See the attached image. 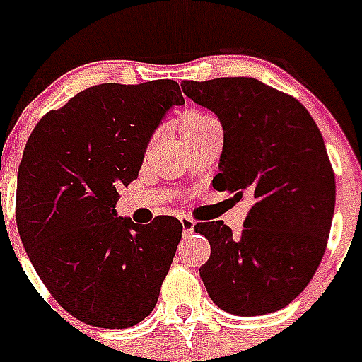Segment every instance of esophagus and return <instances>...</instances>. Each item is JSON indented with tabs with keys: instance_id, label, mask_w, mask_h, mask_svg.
<instances>
[{
	"instance_id": "34e87169",
	"label": "esophagus",
	"mask_w": 362,
	"mask_h": 362,
	"mask_svg": "<svg viewBox=\"0 0 362 362\" xmlns=\"http://www.w3.org/2000/svg\"><path fill=\"white\" fill-rule=\"evenodd\" d=\"M180 223H182V229H184V233H193V229H195V220H192L189 216H184V218H180Z\"/></svg>"
}]
</instances>
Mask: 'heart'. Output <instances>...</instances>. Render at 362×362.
Masks as SVG:
<instances>
[{
	"label": "heart",
	"mask_w": 362,
	"mask_h": 362,
	"mask_svg": "<svg viewBox=\"0 0 362 362\" xmlns=\"http://www.w3.org/2000/svg\"><path fill=\"white\" fill-rule=\"evenodd\" d=\"M216 122L218 120H216L214 116L206 115V112H195V110H192V112H186L180 122L182 135L186 136V135H189V133H193V131L203 129V127H206V125H210V124H216ZM152 144H153V141L150 142V146H152Z\"/></svg>",
	"instance_id": "1"
}]
</instances>
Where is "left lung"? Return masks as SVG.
<instances>
[{
	"instance_id": "obj_1",
	"label": "left lung",
	"mask_w": 362,
	"mask_h": 362,
	"mask_svg": "<svg viewBox=\"0 0 362 362\" xmlns=\"http://www.w3.org/2000/svg\"><path fill=\"white\" fill-rule=\"evenodd\" d=\"M182 90L223 127L214 189L252 199L238 237L223 221L195 226L210 242L201 280L229 314L281 310L314 278L331 233L337 184L323 136L297 99L255 78L184 81Z\"/></svg>"
}]
</instances>
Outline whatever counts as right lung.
<instances>
[{
	"label": "right lung",
	"instance_id": "add662e5",
	"mask_svg": "<svg viewBox=\"0 0 362 362\" xmlns=\"http://www.w3.org/2000/svg\"><path fill=\"white\" fill-rule=\"evenodd\" d=\"M175 81L98 84L42 116L25 142L16 226L33 269L73 317L101 329L141 323L158 303L182 223L139 226L116 216L118 187L135 180Z\"/></svg>",
	"mask_w": 362,
	"mask_h": 362
}]
</instances>
